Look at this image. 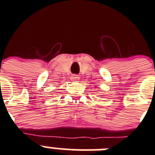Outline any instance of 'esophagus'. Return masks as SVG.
Segmentation results:
<instances>
[{
  "label": "esophagus",
  "instance_id": "1",
  "mask_svg": "<svg viewBox=\"0 0 155 155\" xmlns=\"http://www.w3.org/2000/svg\"><path fill=\"white\" fill-rule=\"evenodd\" d=\"M71 81H78V80L80 79V77L78 75H77V74H74V75L71 76Z\"/></svg>",
  "mask_w": 155,
  "mask_h": 155
}]
</instances>
